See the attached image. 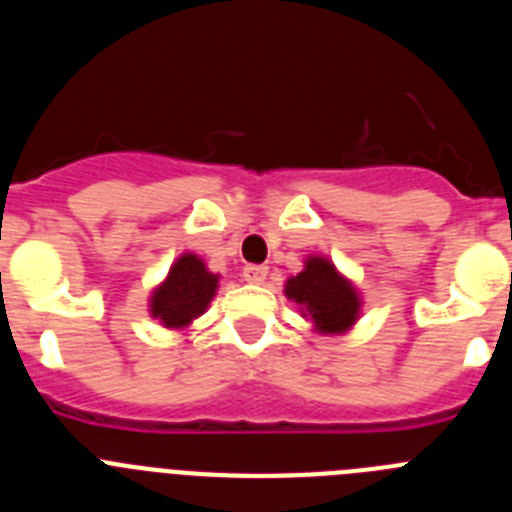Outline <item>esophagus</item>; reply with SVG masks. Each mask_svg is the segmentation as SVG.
Returning a JSON list of instances; mask_svg holds the SVG:
<instances>
[{
	"label": "esophagus",
	"mask_w": 512,
	"mask_h": 512,
	"mask_svg": "<svg viewBox=\"0 0 512 512\" xmlns=\"http://www.w3.org/2000/svg\"><path fill=\"white\" fill-rule=\"evenodd\" d=\"M266 274H269V269H266V266H261V264H248L246 269H243V279H246V282H251V284H264Z\"/></svg>",
	"instance_id": "esophagus-1"
}]
</instances>
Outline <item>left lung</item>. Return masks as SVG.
Segmentation results:
<instances>
[{
  "label": "left lung",
  "instance_id": "1",
  "mask_svg": "<svg viewBox=\"0 0 512 512\" xmlns=\"http://www.w3.org/2000/svg\"><path fill=\"white\" fill-rule=\"evenodd\" d=\"M284 295L297 302L318 333H346L359 318V295L323 256H310L297 277H289Z\"/></svg>",
  "mask_w": 512,
  "mask_h": 512
}]
</instances>
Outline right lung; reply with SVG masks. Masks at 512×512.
Returning <instances> with one entry per match:
<instances>
[{
    "instance_id": "add662e5",
    "label": "right lung",
    "mask_w": 512,
    "mask_h": 512,
    "mask_svg": "<svg viewBox=\"0 0 512 512\" xmlns=\"http://www.w3.org/2000/svg\"><path fill=\"white\" fill-rule=\"evenodd\" d=\"M215 292L217 274L207 271L194 253H184L169 269L166 282L153 289L151 315L161 320L164 328H187L207 310Z\"/></svg>"
}]
</instances>
